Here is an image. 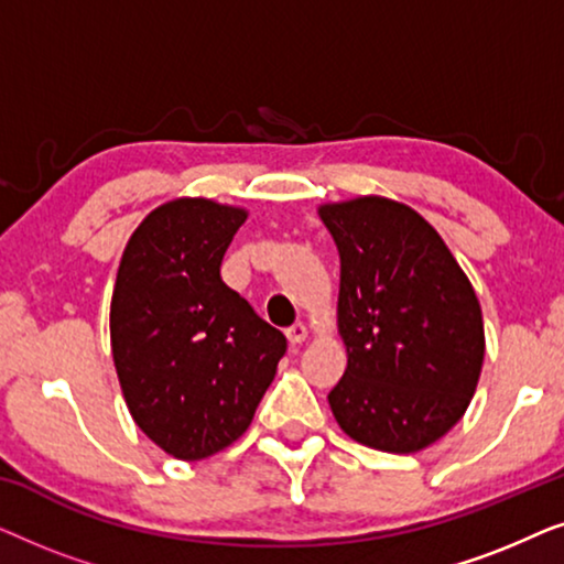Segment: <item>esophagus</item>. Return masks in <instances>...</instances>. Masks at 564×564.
<instances>
[{"label": "esophagus", "mask_w": 564, "mask_h": 564, "mask_svg": "<svg viewBox=\"0 0 564 564\" xmlns=\"http://www.w3.org/2000/svg\"><path fill=\"white\" fill-rule=\"evenodd\" d=\"M288 338H290V344H303L307 338L305 323H292V326L288 328Z\"/></svg>", "instance_id": "34e87169"}]
</instances>
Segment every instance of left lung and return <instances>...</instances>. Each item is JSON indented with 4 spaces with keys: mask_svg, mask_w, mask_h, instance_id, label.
<instances>
[{
    "mask_svg": "<svg viewBox=\"0 0 564 564\" xmlns=\"http://www.w3.org/2000/svg\"><path fill=\"white\" fill-rule=\"evenodd\" d=\"M321 220L341 257L338 328L349 354L330 411L354 442L419 452L465 415L480 380L473 284L411 207L359 197L323 205Z\"/></svg>",
    "mask_w": 564,
    "mask_h": 564,
    "instance_id": "obj_1",
    "label": "left lung"
}]
</instances>
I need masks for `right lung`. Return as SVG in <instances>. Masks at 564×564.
<instances>
[{
    "label": "right lung",
    "mask_w": 564,
    "mask_h": 564,
    "mask_svg": "<svg viewBox=\"0 0 564 564\" xmlns=\"http://www.w3.org/2000/svg\"><path fill=\"white\" fill-rule=\"evenodd\" d=\"M243 220L213 199H174L135 228L118 269L110 338L122 395L176 459L234 444L288 351L282 330L220 276Z\"/></svg>",
    "instance_id": "1"
}]
</instances>
